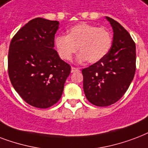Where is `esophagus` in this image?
Listing matches in <instances>:
<instances>
[{
	"mask_svg": "<svg viewBox=\"0 0 148 148\" xmlns=\"http://www.w3.org/2000/svg\"><path fill=\"white\" fill-rule=\"evenodd\" d=\"M79 69L75 68V67H72V69H71V73H76V72H79Z\"/></svg>",
	"mask_w": 148,
	"mask_h": 148,
	"instance_id": "esophagus-1",
	"label": "esophagus"
}]
</instances>
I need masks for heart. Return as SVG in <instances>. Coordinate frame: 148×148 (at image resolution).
Wrapping results in <instances>:
<instances>
[{"instance_id":"1","label":"heart","mask_w":148,"mask_h":148,"mask_svg":"<svg viewBox=\"0 0 148 148\" xmlns=\"http://www.w3.org/2000/svg\"><path fill=\"white\" fill-rule=\"evenodd\" d=\"M112 42V35L106 28L87 23L73 26L68 35H59L55 38V45L62 59L70 60L79 47L80 52L76 60H88L90 63L102 60L108 54Z\"/></svg>"}]
</instances>
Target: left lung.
<instances>
[{"instance_id":"left-lung-1","label":"left lung","mask_w":148,"mask_h":148,"mask_svg":"<svg viewBox=\"0 0 148 148\" xmlns=\"http://www.w3.org/2000/svg\"><path fill=\"white\" fill-rule=\"evenodd\" d=\"M113 38L108 54L82 70L86 99L97 106H107L123 97L134 77L136 46L132 38L117 21L106 17Z\"/></svg>"}]
</instances>
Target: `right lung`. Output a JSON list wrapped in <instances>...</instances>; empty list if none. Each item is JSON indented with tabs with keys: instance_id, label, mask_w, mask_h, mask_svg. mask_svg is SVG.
<instances>
[{
	"instance_id": "obj_1",
	"label": "right lung",
	"mask_w": 148,
	"mask_h": 148,
	"mask_svg": "<svg viewBox=\"0 0 148 148\" xmlns=\"http://www.w3.org/2000/svg\"><path fill=\"white\" fill-rule=\"evenodd\" d=\"M59 22L36 18L23 26L11 40L8 75L14 89L27 103L37 108L60 99L71 67L55 50Z\"/></svg>"
}]
</instances>
